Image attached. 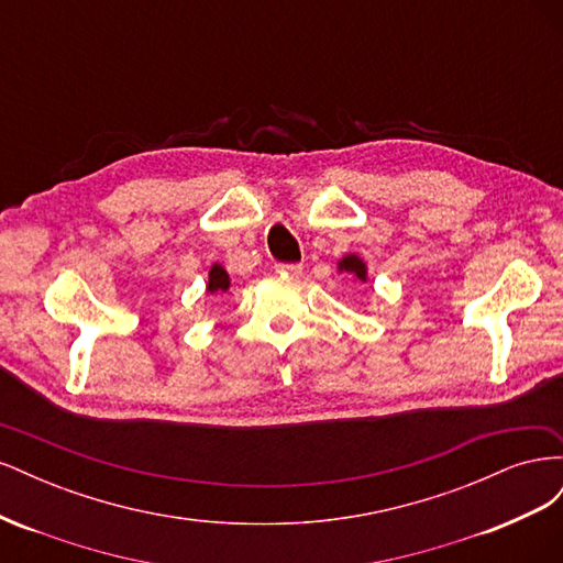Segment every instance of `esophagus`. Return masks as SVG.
<instances>
[{
	"label": "esophagus",
	"instance_id": "34e87169",
	"mask_svg": "<svg viewBox=\"0 0 563 563\" xmlns=\"http://www.w3.org/2000/svg\"><path fill=\"white\" fill-rule=\"evenodd\" d=\"M277 272H282V275H291V277H298L302 272V265L300 263H277L275 265Z\"/></svg>",
	"mask_w": 563,
	"mask_h": 563
}]
</instances>
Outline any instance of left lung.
I'll return each instance as SVG.
<instances>
[{
    "label": "left lung",
    "instance_id": "1",
    "mask_svg": "<svg viewBox=\"0 0 563 563\" xmlns=\"http://www.w3.org/2000/svg\"><path fill=\"white\" fill-rule=\"evenodd\" d=\"M340 267H343L345 272H354L356 277L364 279L366 277V269H364V263L356 258V255H347V258H343V263H340Z\"/></svg>",
    "mask_w": 563,
    "mask_h": 563
}]
</instances>
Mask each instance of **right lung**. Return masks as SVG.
Segmentation results:
<instances>
[{"mask_svg": "<svg viewBox=\"0 0 563 563\" xmlns=\"http://www.w3.org/2000/svg\"><path fill=\"white\" fill-rule=\"evenodd\" d=\"M228 286H230V277H228V272L220 267V265H213L211 267V275H209V291L211 294H216V291H228Z\"/></svg>", "mask_w": 563, "mask_h": 563, "instance_id": "add662e5", "label": "right lung"}]
</instances>
